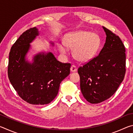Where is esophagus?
Listing matches in <instances>:
<instances>
[{
  "mask_svg": "<svg viewBox=\"0 0 133 133\" xmlns=\"http://www.w3.org/2000/svg\"><path fill=\"white\" fill-rule=\"evenodd\" d=\"M70 70L72 72H75L77 70V67L75 65L73 64L72 66H71V68H70Z\"/></svg>",
  "mask_w": 133,
  "mask_h": 133,
  "instance_id": "esophagus-1",
  "label": "esophagus"
}]
</instances>
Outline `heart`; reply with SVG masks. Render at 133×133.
I'll return each instance as SVG.
<instances>
[{
  "mask_svg": "<svg viewBox=\"0 0 133 133\" xmlns=\"http://www.w3.org/2000/svg\"><path fill=\"white\" fill-rule=\"evenodd\" d=\"M64 44H58L60 52L66 54L67 47L73 48V53L76 59L81 62H87L92 59L100 47L99 36L87 31H77L67 35L64 38Z\"/></svg>",
  "mask_w": 133,
  "mask_h": 133,
  "instance_id": "b5f03b06",
  "label": "heart"
}]
</instances>
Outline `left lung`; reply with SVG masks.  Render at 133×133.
Masks as SVG:
<instances>
[{
    "instance_id": "obj_1",
    "label": "left lung",
    "mask_w": 133,
    "mask_h": 133,
    "mask_svg": "<svg viewBox=\"0 0 133 133\" xmlns=\"http://www.w3.org/2000/svg\"><path fill=\"white\" fill-rule=\"evenodd\" d=\"M106 40L96 57L78 69L83 97L91 104L107 100L115 93L125 74V49L118 36L103 27Z\"/></svg>"
}]
</instances>
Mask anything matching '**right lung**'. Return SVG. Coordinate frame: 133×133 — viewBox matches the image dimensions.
Here are the masks:
<instances>
[{
  "label": "right lung",
  "instance_id": "1",
  "mask_svg": "<svg viewBox=\"0 0 133 133\" xmlns=\"http://www.w3.org/2000/svg\"><path fill=\"white\" fill-rule=\"evenodd\" d=\"M38 35L36 27L30 28L13 44L8 73L13 88L23 100L31 104L44 105L57 96L60 83L70 74L71 64L57 61L50 52L36 55L31 64L26 61L29 43Z\"/></svg>",
  "mask_w": 133,
  "mask_h": 133
}]
</instances>
